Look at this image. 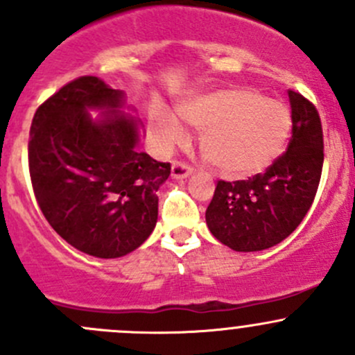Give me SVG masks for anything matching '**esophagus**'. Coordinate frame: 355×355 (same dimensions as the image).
I'll return each mask as SVG.
<instances>
[{"instance_id":"34e87169","label":"esophagus","mask_w":355,"mask_h":355,"mask_svg":"<svg viewBox=\"0 0 355 355\" xmlns=\"http://www.w3.org/2000/svg\"><path fill=\"white\" fill-rule=\"evenodd\" d=\"M192 170H194V168H192L191 164L184 163V161H173V164H171V177L187 178L189 175L192 173Z\"/></svg>"}]
</instances>
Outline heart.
Masks as SVG:
<instances>
[{
	"label": "heart",
	"mask_w": 355,
	"mask_h": 355,
	"mask_svg": "<svg viewBox=\"0 0 355 355\" xmlns=\"http://www.w3.org/2000/svg\"><path fill=\"white\" fill-rule=\"evenodd\" d=\"M189 127L204 130L200 153L213 170L228 178L261 173L287 148L292 113L277 99L241 87L194 96L177 108ZM177 118L156 111L153 132L163 148L184 142L185 130Z\"/></svg>",
	"instance_id": "heart-1"
}]
</instances>
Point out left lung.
Returning a JSON list of instances; mask_svg holds the SVG:
<instances>
[{
	"label": "left lung",
	"mask_w": 355,
	"mask_h": 355,
	"mask_svg": "<svg viewBox=\"0 0 355 355\" xmlns=\"http://www.w3.org/2000/svg\"><path fill=\"white\" fill-rule=\"evenodd\" d=\"M292 137L264 173L218 180L206 209L211 234L234 250L252 252L280 244L300 225L316 198L323 171V127L316 106L288 91Z\"/></svg>",
	"instance_id": "obj_1"
}]
</instances>
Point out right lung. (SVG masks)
<instances>
[{"instance_id": "add662e5", "label": "right lung", "mask_w": 355, "mask_h": 355, "mask_svg": "<svg viewBox=\"0 0 355 355\" xmlns=\"http://www.w3.org/2000/svg\"><path fill=\"white\" fill-rule=\"evenodd\" d=\"M120 106V91L84 75L39 105L28 137V173L44 218L75 249L105 259L151 235L156 192L171 171L137 151V125ZM89 107L110 116L92 122Z\"/></svg>"}]
</instances>
